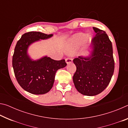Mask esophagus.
I'll return each instance as SVG.
<instances>
[{
	"mask_svg": "<svg viewBox=\"0 0 128 128\" xmlns=\"http://www.w3.org/2000/svg\"><path fill=\"white\" fill-rule=\"evenodd\" d=\"M72 61H73V59L70 58H68L66 59V64H68L69 63H71V62H72Z\"/></svg>",
	"mask_w": 128,
	"mask_h": 128,
	"instance_id": "34e87169",
	"label": "esophagus"
}]
</instances>
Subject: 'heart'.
Here are the masks:
<instances>
[{
  "label": "heart",
  "instance_id": "1",
  "mask_svg": "<svg viewBox=\"0 0 128 128\" xmlns=\"http://www.w3.org/2000/svg\"><path fill=\"white\" fill-rule=\"evenodd\" d=\"M88 36L87 34L79 33L73 36L67 43V47L69 50L77 48L81 46L88 40Z\"/></svg>",
  "mask_w": 128,
  "mask_h": 128
}]
</instances>
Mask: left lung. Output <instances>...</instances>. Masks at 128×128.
I'll return each mask as SVG.
<instances>
[{"label": "left lung", "instance_id": "8db88e82", "mask_svg": "<svg viewBox=\"0 0 128 128\" xmlns=\"http://www.w3.org/2000/svg\"><path fill=\"white\" fill-rule=\"evenodd\" d=\"M96 36L92 38L88 56H78L73 60L76 71L73 77L78 92L94 96L107 87L113 76L114 62L111 40L104 31L93 27Z\"/></svg>", "mask_w": 128, "mask_h": 128}]
</instances>
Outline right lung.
<instances>
[{"instance_id":"right-lung-1","label":"right lung","mask_w":128,"mask_h":128,"mask_svg":"<svg viewBox=\"0 0 128 128\" xmlns=\"http://www.w3.org/2000/svg\"><path fill=\"white\" fill-rule=\"evenodd\" d=\"M52 34L40 32H30L21 36L14 48L12 66L15 77L23 89L33 94H44L52 88L56 72L66 66L64 59L55 60L44 56L33 60L28 54V50L32 43L46 40Z\"/></svg>"}]
</instances>
